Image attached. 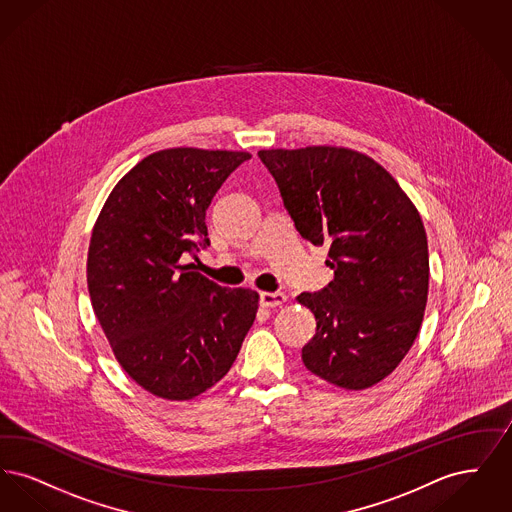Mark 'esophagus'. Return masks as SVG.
<instances>
[{"label":"esophagus","mask_w":512,"mask_h":512,"mask_svg":"<svg viewBox=\"0 0 512 512\" xmlns=\"http://www.w3.org/2000/svg\"><path fill=\"white\" fill-rule=\"evenodd\" d=\"M286 293L282 292H263L261 293V305L267 309H274L286 303Z\"/></svg>","instance_id":"1"}]
</instances>
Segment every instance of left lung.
Masks as SVG:
<instances>
[{
	"label": "left lung",
	"instance_id": "obj_1",
	"mask_svg": "<svg viewBox=\"0 0 512 512\" xmlns=\"http://www.w3.org/2000/svg\"><path fill=\"white\" fill-rule=\"evenodd\" d=\"M295 230L326 245L334 280L303 292L317 334L301 359L318 378L366 390L403 361L428 299V240L395 178L365 153L338 146L261 149Z\"/></svg>",
	"mask_w": 512,
	"mask_h": 512
}]
</instances>
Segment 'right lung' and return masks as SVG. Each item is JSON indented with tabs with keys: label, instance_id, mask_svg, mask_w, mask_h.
<instances>
[{
	"label": "right lung",
	"instance_id": "1",
	"mask_svg": "<svg viewBox=\"0 0 512 512\" xmlns=\"http://www.w3.org/2000/svg\"><path fill=\"white\" fill-rule=\"evenodd\" d=\"M251 153L161 149L122 176L99 211L86 278L122 370L167 401H190L234 365L259 293L222 288L182 263L209 245L205 213Z\"/></svg>",
	"mask_w": 512,
	"mask_h": 512
}]
</instances>
